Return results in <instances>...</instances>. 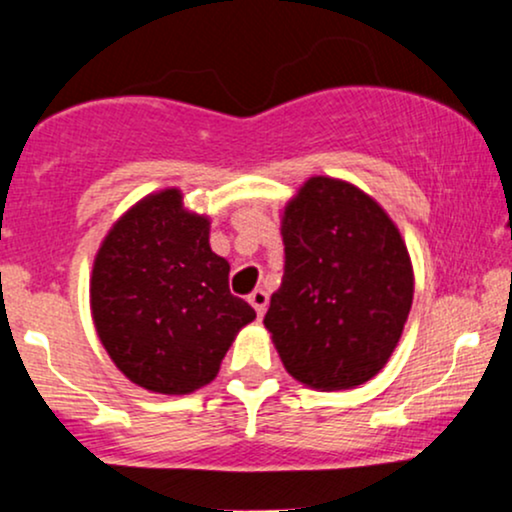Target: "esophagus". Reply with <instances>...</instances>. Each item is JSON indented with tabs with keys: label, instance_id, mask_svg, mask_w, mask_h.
<instances>
[{
	"label": "esophagus",
	"instance_id": "34e87169",
	"mask_svg": "<svg viewBox=\"0 0 512 512\" xmlns=\"http://www.w3.org/2000/svg\"><path fill=\"white\" fill-rule=\"evenodd\" d=\"M248 303L252 305V308H255L257 317H262V315H264V310H267L269 296H267V293H264L262 289H257V291H252L250 296H248Z\"/></svg>",
	"mask_w": 512,
	"mask_h": 512
}]
</instances>
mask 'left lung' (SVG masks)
Wrapping results in <instances>:
<instances>
[{
  "label": "left lung",
  "instance_id": "left-lung-1",
  "mask_svg": "<svg viewBox=\"0 0 512 512\" xmlns=\"http://www.w3.org/2000/svg\"><path fill=\"white\" fill-rule=\"evenodd\" d=\"M286 267L264 327L298 383L351 390L402 337L414 267L397 223L354 182L313 175L281 209Z\"/></svg>",
  "mask_w": 512,
  "mask_h": 512
}]
</instances>
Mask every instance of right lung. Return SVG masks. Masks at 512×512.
I'll use <instances>...</instances> for the list:
<instances>
[{
	"label": "right lung",
	"instance_id": "add662e5",
	"mask_svg": "<svg viewBox=\"0 0 512 512\" xmlns=\"http://www.w3.org/2000/svg\"><path fill=\"white\" fill-rule=\"evenodd\" d=\"M211 219L178 187L151 192L105 233L93 257L91 317L117 370L158 395H190L255 310L228 291L231 264L209 245Z\"/></svg>",
	"mask_w": 512,
	"mask_h": 512
}]
</instances>
